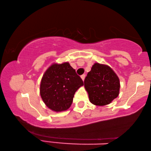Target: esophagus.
<instances>
[{
  "mask_svg": "<svg viewBox=\"0 0 151 151\" xmlns=\"http://www.w3.org/2000/svg\"><path fill=\"white\" fill-rule=\"evenodd\" d=\"M81 78H82V80L84 81V80H85V75H81Z\"/></svg>",
  "mask_w": 151,
  "mask_h": 151,
  "instance_id": "esophagus-1",
  "label": "esophagus"
}]
</instances>
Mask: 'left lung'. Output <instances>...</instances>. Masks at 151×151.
Returning <instances> with one entry per match:
<instances>
[{
    "label": "left lung",
    "mask_w": 151,
    "mask_h": 151,
    "mask_svg": "<svg viewBox=\"0 0 151 151\" xmlns=\"http://www.w3.org/2000/svg\"><path fill=\"white\" fill-rule=\"evenodd\" d=\"M89 101L96 106L109 104L119 96V78L111 67L94 64L84 81Z\"/></svg>",
    "instance_id": "left-lung-1"
}]
</instances>
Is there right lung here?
<instances>
[{
	"label": "right lung",
	"mask_w": 151,
	"mask_h": 151,
	"mask_svg": "<svg viewBox=\"0 0 151 151\" xmlns=\"http://www.w3.org/2000/svg\"><path fill=\"white\" fill-rule=\"evenodd\" d=\"M84 85L68 63L53 64L41 80L40 94L47 106L55 112L69 109L75 92Z\"/></svg>",
	"instance_id": "right-lung-1"
}]
</instances>
